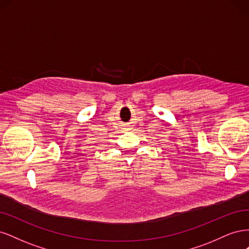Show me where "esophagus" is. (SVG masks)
Wrapping results in <instances>:
<instances>
[{
	"instance_id": "34e87169",
	"label": "esophagus",
	"mask_w": 249,
	"mask_h": 249,
	"mask_svg": "<svg viewBox=\"0 0 249 249\" xmlns=\"http://www.w3.org/2000/svg\"><path fill=\"white\" fill-rule=\"evenodd\" d=\"M125 129H126V131H129V130H131V127H130V125H127Z\"/></svg>"
}]
</instances>
